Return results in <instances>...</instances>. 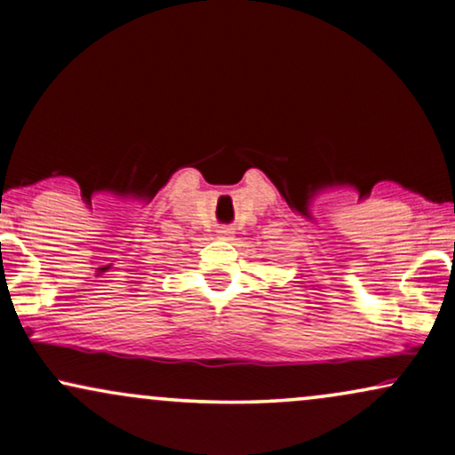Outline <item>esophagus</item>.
<instances>
[{
	"instance_id": "1",
	"label": "esophagus",
	"mask_w": 455,
	"mask_h": 455,
	"mask_svg": "<svg viewBox=\"0 0 455 455\" xmlns=\"http://www.w3.org/2000/svg\"><path fill=\"white\" fill-rule=\"evenodd\" d=\"M218 235H220L222 239H231V237H233V228H228V227L218 228Z\"/></svg>"
}]
</instances>
